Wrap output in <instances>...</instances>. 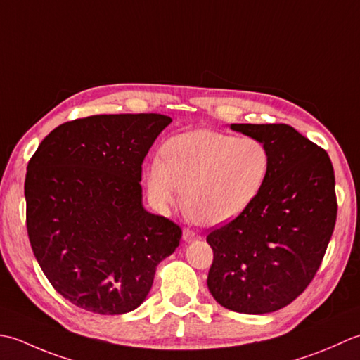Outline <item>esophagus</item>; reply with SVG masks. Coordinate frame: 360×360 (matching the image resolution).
<instances>
[{"mask_svg":"<svg viewBox=\"0 0 360 360\" xmlns=\"http://www.w3.org/2000/svg\"><path fill=\"white\" fill-rule=\"evenodd\" d=\"M197 239H200L199 233H195V231L189 230V229L183 230V240H185V242H193V240H197Z\"/></svg>","mask_w":360,"mask_h":360,"instance_id":"obj_1","label":"esophagus"}]
</instances>
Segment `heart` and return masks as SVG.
Masks as SVG:
<instances>
[{
	"instance_id": "b5f03b06",
	"label": "heart",
	"mask_w": 360,
	"mask_h": 360,
	"mask_svg": "<svg viewBox=\"0 0 360 360\" xmlns=\"http://www.w3.org/2000/svg\"><path fill=\"white\" fill-rule=\"evenodd\" d=\"M163 160H152L146 185L152 199L169 207L181 199L194 221L222 225L240 216L259 195L270 171V155L255 138L212 130H191L167 139Z\"/></svg>"
}]
</instances>
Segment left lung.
I'll return each mask as SVG.
<instances>
[{"label":"left lung","mask_w":360,"mask_h":360,"mask_svg":"<svg viewBox=\"0 0 360 360\" xmlns=\"http://www.w3.org/2000/svg\"><path fill=\"white\" fill-rule=\"evenodd\" d=\"M270 155L259 195L240 216L212 230L208 289L240 314L275 312L307 288L337 219L335 179L325 149L288 124H231Z\"/></svg>","instance_id":"left-lung-1"}]
</instances>
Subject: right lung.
Instances as JSON below:
<instances>
[{
	"label": "right lung",
	"instance_id": "obj_1",
	"mask_svg": "<svg viewBox=\"0 0 360 360\" xmlns=\"http://www.w3.org/2000/svg\"><path fill=\"white\" fill-rule=\"evenodd\" d=\"M158 113L94 115L56 127L27 163L26 226L63 298L101 315L136 309L181 229L143 207L141 166L169 126Z\"/></svg>",
	"mask_w": 360,
	"mask_h": 360
}]
</instances>
